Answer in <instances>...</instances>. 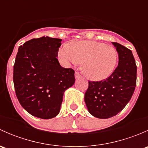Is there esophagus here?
I'll return each mask as SVG.
<instances>
[{"label": "esophagus", "mask_w": 148, "mask_h": 148, "mask_svg": "<svg viewBox=\"0 0 148 148\" xmlns=\"http://www.w3.org/2000/svg\"><path fill=\"white\" fill-rule=\"evenodd\" d=\"M80 77H82V76L81 74H79V72H78V71H75V78L78 79V78H80Z\"/></svg>", "instance_id": "esophagus-1"}]
</instances>
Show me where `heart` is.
I'll list each match as a JSON object with an SVG mask.
<instances>
[{
    "mask_svg": "<svg viewBox=\"0 0 148 148\" xmlns=\"http://www.w3.org/2000/svg\"><path fill=\"white\" fill-rule=\"evenodd\" d=\"M66 66L81 63V69L88 79L100 81L110 77L118 61V53L112 46L95 41H78L62 46L58 52Z\"/></svg>",
    "mask_w": 148,
    "mask_h": 148,
    "instance_id": "b5f03b06",
    "label": "heart"
}]
</instances>
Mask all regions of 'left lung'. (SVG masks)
Wrapping results in <instances>:
<instances>
[{"label": "left lung", "instance_id": "8db88e82", "mask_svg": "<svg viewBox=\"0 0 148 148\" xmlns=\"http://www.w3.org/2000/svg\"><path fill=\"white\" fill-rule=\"evenodd\" d=\"M119 63L112 74L102 81H89L84 95L88 111L95 117L107 119L122 111L130 100L136 86L137 66L132 51L113 42Z\"/></svg>", "mask_w": 148, "mask_h": 148}]
</instances>
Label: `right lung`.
Segmentation results:
<instances>
[{
  "label": "right lung",
  "instance_id": "add662e5",
  "mask_svg": "<svg viewBox=\"0 0 148 148\" xmlns=\"http://www.w3.org/2000/svg\"><path fill=\"white\" fill-rule=\"evenodd\" d=\"M62 39L43 36L18 48L13 66V84L21 105L41 119L56 117L64 91L75 82L74 70L61 66L56 57Z\"/></svg>",
  "mask_w": 148,
  "mask_h": 148
}]
</instances>
